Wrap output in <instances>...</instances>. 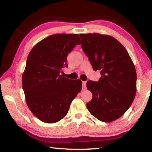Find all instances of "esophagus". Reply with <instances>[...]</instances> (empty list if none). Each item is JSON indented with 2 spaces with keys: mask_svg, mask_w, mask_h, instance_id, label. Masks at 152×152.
Returning <instances> with one entry per match:
<instances>
[{
  "mask_svg": "<svg viewBox=\"0 0 152 152\" xmlns=\"http://www.w3.org/2000/svg\"><path fill=\"white\" fill-rule=\"evenodd\" d=\"M86 82H85V81H82V91H84V90L86 89Z\"/></svg>",
  "mask_w": 152,
  "mask_h": 152,
  "instance_id": "34e87169",
  "label": "esophagus"
}]
</instances>
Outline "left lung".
<instances>
[{"instance_id": "left-lung-1", "label": "left lung", "mask_w": 152, "mask_h": 152, "mask_svg": "<svg viewBox=\"0 0 152 152\" xmlns=\"http://www.w3.org/2000/svg\"><path fill=\"white\" fill-rule=\"evenodd\" d=\"M80 37L92 68L101 74L99 82H87L92 99L86 107L101 121H113L127 111L135 99V66L124 46L112 36L94 33Z\"/></svg>"}]
</instances>
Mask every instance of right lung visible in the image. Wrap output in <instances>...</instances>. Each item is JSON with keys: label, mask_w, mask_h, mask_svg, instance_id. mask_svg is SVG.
I'll return each instance as SVG.
<instances>
[{"label": "right lung", "mask_w": 152, "mask_h": 152, "mask_svg": "<svg viewBox=\"0 0 152 152\" xmlns=\"http://www.w3.org/2000/svg\"><path fill=\"white\" fill-rule=\"evenodd\" d=\"M81 43L78 34L48 36L31 50L22 76L25 101L31 111L42 121L54 123L66 116L70 104L81 91L82 82L66 78L67 56Z\"/></svg>", "instance_id": "right-lung-1"}]
</instances>
